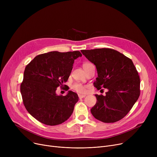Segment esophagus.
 <instances>
[{"label": "esophagus", "instance_id": "1", "mask_svg": "<svg viewBox=\"0 0 157 157\" xmlns=\"http://www.w3.org/2000/svg\"><path fill=\"white\" fill-rule=\"evenodd\" d=\"M85 95H81V94H79L78 95V97H79V98H84V97H85Z\"/></svg>", "mask_w": 157, "mask_h": 157}]
</instances>
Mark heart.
Returning <instances> with one entry per match:
<instances>
[{
    "instance_id": "obj_1",
    "label": "heart",
    "mask_w": 157,
    "mask_h": 157,
    "mask_svg": "<svg viewBox=\"0 0 157 157\" xmlns=\"http://www.w3.org/2000/svg\"><path fill=\"white\" fill-rule=\"evenodd\" d=\"M88 63H84L83 64V67ZM72 88L74 90V91H76V92H77L78 93H79V94H84V93H86V91H87V86H85V85H82V84H80V83L74 84L72 86Z\"/></svg>"
}]
</instances>
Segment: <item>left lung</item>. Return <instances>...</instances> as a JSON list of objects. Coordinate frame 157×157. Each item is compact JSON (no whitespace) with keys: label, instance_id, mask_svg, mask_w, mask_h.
<instances>
[{"label":"left lung","instance_id":"1","mask_svg":"<svg viewBox=\"0 0 157 157\" xmlns=\"http://www.w3.org/2000/svg\"><path fill=\"white\" fill-rule=\"evenodd\" d=\"M81 52L97 68L98 77L94 86L97 90H108L105 96L95 95L97 102L91 109L92 115L104 123L121 120L140 95V78L132 61L110 48Z\"/></svg>","mask_w":157,"mask_h":157}]
</instances>
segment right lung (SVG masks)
I'll return each mask as SVG.
<instances>
[{
    "instance_id": "1",
    "label": "right lung",
    "mask_w": 157,
    "mask_h": 157,
    "mask_svg": "<svg viewBox=\"0 0 157 157\" xmlns=\"http://www.w3.org/2000/svg\"><path fill=\"white\" fill-rule=\"evenodd\" d=\"M79 51L51 52L36 56L25 69L20 92L27 111L47 125L61 124L69 118L78 101L76 93L56 94L57 87L67 82Z\"/></svg>"
}]
</instances>
